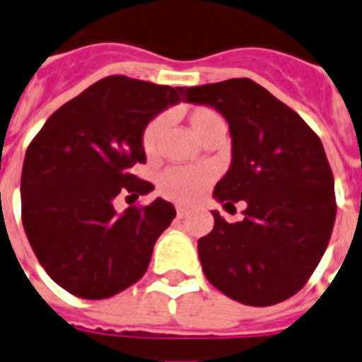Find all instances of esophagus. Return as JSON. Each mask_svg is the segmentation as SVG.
<instances>
[{"mask_svg":"<svg viewBox=\"0 0 362 362\" xmlns=\"http://www.w3.org/2000/svg\"><path fill=\"white\" fill-rule=\"evenodd\" d=\"M187 214H189V210H187V208H183V206H177V217H179V219L187 217Z\"/></svg>","mask_w":362,"mask_h":362,"instance_id":"1","label":"esophagus"}]
</instances>
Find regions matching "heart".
Wrapping results in <instances>:
<instances>
[{
  "label": "heart",
  "instance_id": "heart-1",
  "mask_svg": "<svg viewBox=\"0 0 362 362\" xmlns=\"http://www.w3.org/2000/svg\"><path fill=\"white\" fill-rule=\"evenodd\" d=\"M185 119L191 127V132L198 139L206 141L214 133L225 129L223 118L210 107H192L185 112ZM165 118L154 116L141 133V146L146 156H156L160 148V141L164 135ZM214 181V171L206 165L197 168H168L158 175V189L165 198L175 202L189 204L194 202L204 189Z\"/></svg>",
  "mask_w": 362,
  "mask_h": 362
}]
</instances>
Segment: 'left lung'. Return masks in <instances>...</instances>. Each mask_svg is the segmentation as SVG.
<instances>
[{"mask_svg": "<svg viewBox=\"0 0 362 362\" xmlns=\"http://www.w3.org/2000/svg\"><path fill=\"white\" fill-rule=\"evenodd\" d=\"M229 122L233 164L214 197L246 202L244 219L198 240L206 279L244 305L267 307L305 286L330 243L336 219L334 175L319 135L298 112L248 78L185 89Z\"/></svg>", "mask_w": 362, "mask_h": 362, "instance_id": "left-lung-1", "label": "left lung"}]
</instances>
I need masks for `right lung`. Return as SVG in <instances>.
Here are the masks:
<instances>
[{"label":"right lung","instance_id":"add662e5","mask_svg":"<svg viewBox=\"0 0 362 362\" xmlns=\"http://www.w3.org/2000/svg\"><path fill=\"white\" fill-rule=\"evenodd\" d=\"M183 91L108 76L51 114L28 145L21 177L24 233L45 273L70 294L105 300L146 273L175 208L156 198L118 214L114 198L154 189L132 173L146 162L141 133Z\"/></svg>","mask_w":362,"mask_h":362}]
</instances>
